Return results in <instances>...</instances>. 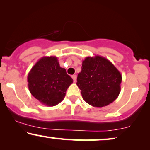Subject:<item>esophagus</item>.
Wrapping results in <instances>:
<instances>
[{
	"instance_id": "34e87169",
	"label": "esophagus",
	"mask_w": 150,
	"mask_h": 150,
	"mask_svg": "<svg viewBox=\"0 0 150 150\" xmlns=\"http://www.w3.org/2000/svg\"><path fill=\"white\" fill-rule=\"evenodd\" d=\"M72 77H73V81L74 82H76V80H77V75H72Z\"/></svg>"
}]
</instances>
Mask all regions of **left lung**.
<instances>
[{
  "mask_svg": "<svg viewBox=\"0 0 150 150\" xmlns=\"http://www.w3.org/2000/svg\"><path fill=\"white\" fill-rule=\"evenodd\" d=\"M121 81V74L111 61L101 56H88L82 61L77 85L87 104L103 107L118 97Z\"/></svg>",
  "mask_w": 150,
  "mask_h": 150,
  "instance_id": "1",
  "label": "left lung"
}]
</instances>
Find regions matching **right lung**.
<instances>
[{"mask_svg":"<svg viewBox=\"0 0 150 150\" xmlns=\"http://www.w3.org/2000/svg\"><path fill=\"white\" fill-rule=\"evenodd\" d=\"M29 90L42 104L53 106L64 99L73 80L61 68L56 56H44L38 61L27 76Z\"/></svg>","mask_w":150,"mask_h":150,"instance_id":"1","label":"right lung"}]
</instances>
